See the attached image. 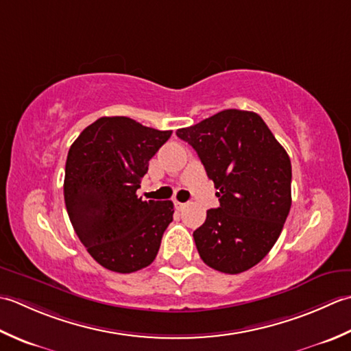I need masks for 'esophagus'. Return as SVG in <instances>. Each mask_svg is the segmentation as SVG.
<instances>
[{"mask_svg": "<svg viewBox=\"0 0 351 351\" xmlns=\"http://www.w3.org/2000/svg\"><path fill=\"white\" fill-rule=\"evenodd\" d=\"M174 207L177 210H183L184 207H186V204L184 203H180V202H177V199H174Z\"/></svg>", "mask_w": 351, "mask_h": 351, "instance_id": "1", "label": "esophagus"}]
</instances>
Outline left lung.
Here are the masks:
<instances>
[{
  "instance_id": "left-lung-1",
  "label": "left lung",
  "mask_w": 351,
  "mask_h": 351,
  "mask_svg": "<svg viewBox=\"0 0 351 351\" xmlns=\"http://www.w3.org/2000/svg\"><path fill=\"white\" fill-rule=\"evenodd\" d=\"M215 183L218 209L194 232L206 265L239 274L273 248L291 209V160L254 112L227 109L178 128Z\"/></svg>"
}]
</instances>
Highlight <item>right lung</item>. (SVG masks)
Wrapping results in <instances>:
<instances>
[{"instance_id": "obj_1", "label": "right lung", "mask_w": 351, "mask_h": 351, "mask_svg": "<svg viewBox=\"0 0 351 351\" xmlns=\"http://www.w3.org/2000/svg\"><path fill=\"white\" fill-rule=\"evenodd\" d=\"M127 117L88 125L66 157V210L74 230L99 265L128 274L148 267L173 221V202L136 195L148 162L171 138Z\"/></svg>"}]
</instances>
